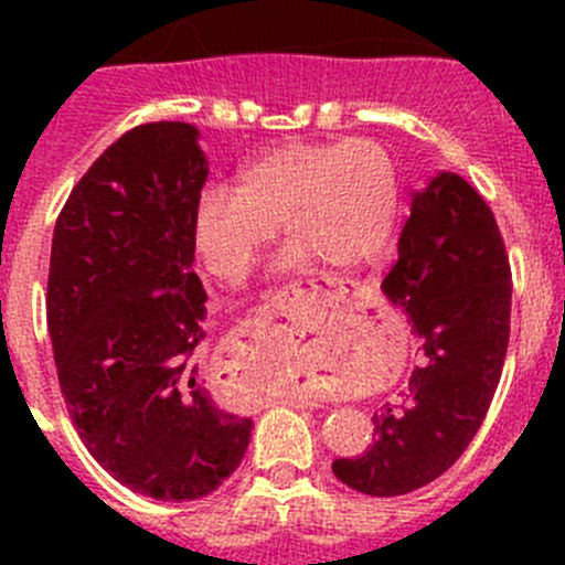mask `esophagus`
I'll return each mask as SVG.
<instances>
[{
	"instance_id": "esophagus-1",
	"label": "esophagus",
	"mask_w": 565,
	"mask_h": 565,
	"mask_svg": "<svg viewBox=\"0 0 565 565\" xmlns=\"http://www.w3.org/2000/svg\"><path fill=\"white\" fill-rule=\"evenodd\" d=\"M292 303V300H289ZM292 404H300V407H317L315 396H292Z\"/></svg>"
}]
</instances>
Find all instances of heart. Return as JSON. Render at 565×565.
I'll return each mask as SVG.
<instances>
[{
	"label": "heart",
	"instance_id": "b5f03b06",
	"mask_svg": "<svg viewBox=\"0 0 565 565\" xmlns=\"http://www.w3.org/2000/svg\"><path fill=\"white\" fill-rule=\"evenodd\" d=\"M398 213V174L374 139L298 141L265 152L235 188L202 193L191 221L193 248L221 281H243L276 241L322 270H350L377 254Z\"/></svg>",
	"mask_w": 565,
	"mask_h": 565
}]
</instances>
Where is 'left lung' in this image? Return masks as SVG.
<instances>
[{
    "mask_svg": "<svg viewBox=\"0 0 565 565\" xmlns=\"http://www.w3.org/2000/svg\"><path fill=\"white\" fill-rule=\"evenodd\" d=\"M383 292L413 322L420 361L402 407L374 413V443L335 459L347 487L393 498L454 467L489 413L511 333V265L494 213L459 174L413 196Z\"/></svg>",
    "mask_w": 565,
    "mask_h": 565,
    "instance_id": "obj_1",
    "label": "left lung"
}]
</instances>
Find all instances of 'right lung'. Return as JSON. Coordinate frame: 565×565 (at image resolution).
Wrapping results in <instances>:
<instances>
[{"instance_id":"right-lung-1","label":"right lung","mask_w":565,"mask_h":565,"mask_svg":"<svg viewBox=\"0 0 565 565\" xmlns=\"http://www.w3.org/2000/svg\"><path fill=\"white\" fill-rule=\"evenodd\" d=\"M188 122L119 136L67 196L45 315L73 426L108 476L156 500H196L243 461L250 418L213 402L196 347L204 292L191 221L207 161Z\"/></svg>"}]
</instances>
